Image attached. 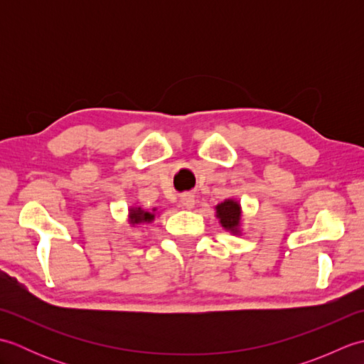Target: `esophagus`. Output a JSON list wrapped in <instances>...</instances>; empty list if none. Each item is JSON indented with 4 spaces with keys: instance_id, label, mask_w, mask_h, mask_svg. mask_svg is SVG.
<instances>
[{
    "instance_id": "1",
    "label": "esophagus",
    "mask_w": 364,
    "mask_h": 364,
    "mask_svg": "<svg viewBox=\"0 0 364 364\" xmlns=\"http://www.w3.org/2000/svg\"><path fill=\"white\" fill-rule=\"evenodd\" d=\"M181 203L184 208H188V210H191V208H194L196 205V198L192 194H183L181 196Z\"/></svg>"
}]
</instances>
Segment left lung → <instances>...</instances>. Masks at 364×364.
<instances>
[{
  "label": "left lung",
  "instance_id": "1",
  "mask_svg": "<svg viewBox=\"0 0 364 364\" xmlns=\"http://www.w3.org/2000/svg\"><path fill=\"white\" fill-rule=\"evenodd\" d=\"M218 218L220 219L222 227H225L227 230H231L233 233L237 231L239 225V219H241V208L233 200H225V202L218 205Z\"/></svg>",
  "mask_w": 364,
  "mask_h": 364
}]
</instances>
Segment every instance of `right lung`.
I'll use <instances>...</instances> for the list:
<instances>
[{
	"label": "right lung",
	"instance_id": "obj_1",
	"mask_svg": "<svg viewBox=\"0 0 364 364\" xmlns=\"http://www.w3.org/2000/svg\"><path fill=\"white\" fill-rule=\"evenodd\" d=\"M153 214L142 211L141 208H136V210H131V223H139V222H146L151 220Z\"/></svg>",
	"mask_w": 364,
	"mask_h": 364
}]
</instances>
